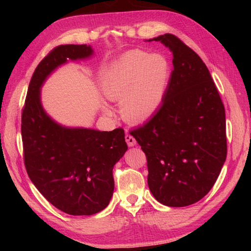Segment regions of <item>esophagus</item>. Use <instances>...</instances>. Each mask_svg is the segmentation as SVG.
<instances>
[{
	"instance_id": "esophagus-1",
	"label": "esophagus",
	"mask_w": 251,
	"mask_h": 251,
	"mask_svg": "<svg viewBox=\"0 0 251 251\" xmlns=\"http://www.w3.org/2000/svg\"><path fill=\"white\" fill-rule=\"evenodd\" d=\"M125 141H126L127 145H128V146H135L136 145V139L128 133H126V135H125Z\"/></svg>"
}]
</instances>
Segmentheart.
I'll return each mask as SVG.
<instances>
[{
  "mask_svg": "<svg viewBox=\"0 0 251 251\" xmlns=\"http://www.w3.org/2000/svg\"><path fill=\"white\" fill-rule=\"evenodd\" d=\"M169 78L171 65L166 57L136 50L110 65L101 86L107 100H122L120 108L124 120L141 123L151 118L158 109Z\"/></svg>",
  "mask_w": 251,
  "mask_h": 251,
  "instance_id": "1",
  "label": "heart"
}]
</instances>
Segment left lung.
Masks as SVG:
<instances>
[{
  "label": "left lung",
  "instance_id": "8db88e82",
  "mask_svg": "<svg viewBox=\"0 0 251 251\" xmlns=\"http://www.w3.org/2000/svg\"><path fill=\"white\" fill-rule=\"evenodd\" d=\"M159 41L174 70L163 104L130 130L147 159V182L163 205L185 207L209 193L227 156L226 114L217 87L196 52L173 34Z\"/></svg>",
  "mask_w": 251,
  "mask_h": 251
}]
</instances>
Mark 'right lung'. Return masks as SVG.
<instances>
[{"mask_svg":"<svg viewBox=\"0 0 251 251\" xmlns=\"http://www.w3.org/2000/svg\"><path fill=\"white\" fill-rule=\"evenodd\" d=\"M90 45H58L37 65L22 109L23 158L29 179L57 209L94 215L107 207L114 192L113 168L127 151L122 127L112 131L65 128L42 108L40 87L67 59L88 57Z\"/></svg>","mask_w":251,"mask_h":251,"instance_id":"1","label":"right lung"}]
</instances>
